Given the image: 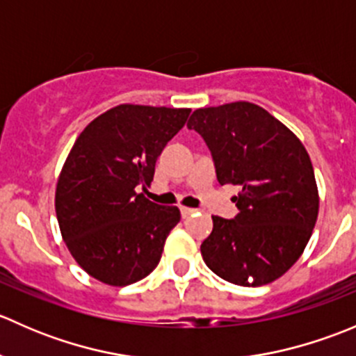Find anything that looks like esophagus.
<instances>
[{
  "label": "esophagus",
  "mask_w": 356,
  "mask_h": 356,
  "mask_svg": "<svg viewBox=\"0 0 356 356\" xmlns=\"http://www.w3.org/2000/svg\"><path fill=\"white\" fill-rule=\"evenodd\" d=\"M195 208H188V207H181V213H182V217H189V215H193L195 213Z\"/></svg>",
  "instance_id": "esophagus-1"
}]
</instances>
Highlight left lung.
<instances>
[{
  "mask_svg": "<svg viewBox=\"0 0 356 356\" xmlns=\"http://www.w3.org/2000/svg\"><path fill=\"white\" fill-rule=\"evenodd\" d=\"M188 127L203 136L218 182L241 188L238 217H211L204 264L232 284L274 282L296 264L317 222L318 189L303 143L250 102L195 110Z\"/></svg>",
  "mask_w": 356,
  "mask_h": 356,
  "instance_id": "left-lung-1",
  "label": "left lung"
}]
</instances>
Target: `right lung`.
Here are the masks:
<instances>
[{
	"label": "right lung",
	"mask_w": 356,
	"mask_h": 356,
	"mask_svg": "<svg viewBox=\"0 0 356 356\" xmlns=\"http://www.w3.org/2000/svg\"><path fill=\"white\" fill-rule=\"evenodd\" d=\"M191 110L124 105L86 125L58 175L55 210L74 260L108 286H129L155 270L167 236L181 220L149 188L156 158Z\"/></svg>",
	"instance_id": "add662e5"
}]
</instances>
